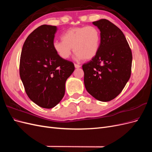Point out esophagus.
I'll return each mask as SVG.
<instances>
[{
    "mask_svg": "<svg viewBox=\"0 0 152 152\" xmlns=\"http://www.w3.org/2000/svg\"><path fill=\"white\" fill-rule=\"evenodd\" d=\"M75 67L76 68H80L81 66L80 65H77V64H75Z\"/></svg>",
    "mask_w": 152,
    "mask_h": 152,
    "instance_id": "obj_1",
    "label": "esophagus"
}]
</instances>
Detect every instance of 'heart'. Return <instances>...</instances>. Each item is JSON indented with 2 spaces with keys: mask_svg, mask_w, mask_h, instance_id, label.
<instances>
[{
  "mask_svg": "<svg viewBox=\"0 0 152 152\" xmlns=\"http://www.w3.org/2000/svg\"><path fill=\"white\" fill-rule=\"evenodd\" d=\"M61 40L54 41L53 44L54 51L59 57L69 58L73 49L78 60H90L98 53L101 35L99 30L93 26L75 27L63 33Z\"/></svg>",
  "mask_w": 152,
  "mask_h": 152,
  "instance_id": "b5f03b06",
  "label": "heart"
}]
</instances>
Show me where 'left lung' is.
I'll list each match as a JSON object with an SVG mask.
<instances>
[{"mask_svg": "<svg viewBox=\"0 0 152 152\" xmlns=\"http://www.w3.org/2000/svg\"><path fill=\"white\" fill-rule=\"evenodd\" d=\"M101 33L96 56L84 63V85L87 92L101 102H109L120 94L131 74L132 52L123 32L112 22H93Z\"/></svg>", "mask_w": 152, "mask_h": 152, "instance_id": "8db88e82", "label": "left lung"}]
</instances>
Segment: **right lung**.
Returning <instances> with one entry per match:
<instances>
[{
	"label": "right lung",
	"mask_w": 152,
	"mask_h": 152,
	"mask_svg": "<svg viewBox=\"0 0 152 152\" xmlns=\"http://www.w3.org/2000/svg\"><path fill=\"white\" fill-rule=\"evenodd\" d=\"M56 26L34 30L23 46L20 75L28 98L39 107L52 108L63 98L65 82L75 70L72 61L59 57L53 47Z\"/></svg>",
	"instance_id": "right-lung-1"
}]
</instances>
